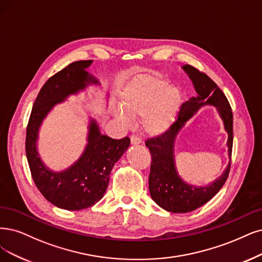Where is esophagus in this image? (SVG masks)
Segmentation results:
<instances>
[{
	"mask_svg": "<svg viewBox=\"0 0 262 262\" xmlns=\"http://www.w3.org/2000/svg\"><path fill=\"white\" fill-rule=\"evenodd\" d=\"M130 142H132V144H139V143H141V139L138 136H136V135H132Z\"/></svg>",
	"mask_w": 262,
	"mask_h": 262,
	"instance_id": "obj_1",
	"label": "esophagus"
}]
</instances>
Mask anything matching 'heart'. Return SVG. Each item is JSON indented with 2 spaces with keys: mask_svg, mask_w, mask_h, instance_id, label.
I'll list each match as a JSON object with an SVG mask.
<instances>
[{
  "mask_svg": "<svg viewBox=\"0 0 262 262\" xmlns=\"http://www.w3.org/2000/svg\"><path fill=\"white\" fill-rule=\"evenodd\" d=\"M181 103V93L164 80L141 77L120 92V106L113 114L122 124H128L129 116L141 115V126L152 136L165 133L175 120Z\"/></svg>",
  "mask_w": 262,
  "mask_h": 262,
  "instance_id": "obj_1",
  "label": "heart"
}]
</instances>
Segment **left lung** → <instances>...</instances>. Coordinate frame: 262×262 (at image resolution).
Returning <instances> with one entry per match:
<instances>
[{"instance_id":"1","label":"left lung","mask_w":262,"mask_h":262,"mask_svg":"<svg viewBox=\"0 0 262 262\" xmlns=\"http://www.w3.org/2000/svg\"><path fill=\"white\" fill-rule=\"evenodd\" d=\"M182 69L189 75L198 96L182 103L177 120L168 130L146 141L152 159L149 176L151 198L163 209L177 214L195 210L220 191L229 176L233 146V114L226 95L208 75L199 71L196 68L185 64ZM204 105L216 106L224 122L228 133L227 144L230 162L225 172L218 180L208 186L196 187L186 183L179 176L174 165L173 144L180 129Z\"/></svg>"}]
</instances>
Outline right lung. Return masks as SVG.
Segmentation results:
<instances>
[{
    "mask_svg": "<svg viewBox=\"0 0 262 262\" xmlns=\"http://www.w3.org/2000/svg\"><path fill=\"white\" fill-rule=\"evenodd\" d=\"M92 62H72L50 77L36 97L27 126L26 154L35 186L48 202L67 210L89 208L102 199L114 164L130 144L128 137L118 140L101 135L98 124L91 119L85 150L73 165L56 172L47 168L38 156L36 141L46 115L70 95L99 84L86 71Z\"/></svg>",
    "mask_w": 262,
    "mask_h": 262,
    "instance_id": "obj_1",
    "label": "right lung"
}]
</instances>
